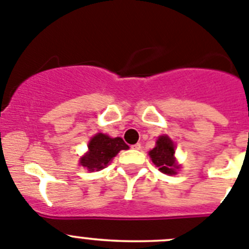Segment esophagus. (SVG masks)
I'll return each instance as SVG.
<instances>
[{"instance_id": "esophagus-1", "label": "esophagus", "mask_w": 249, "mask_h": 249, "mask_svg": "<svg viewBox=\"0 0 249 249\" xmlns=\"http://www.w3.org/2000/svg\"><path fill=\"white\" fill-rule=\"evenodd\" d=\"M131 147H133L134 150H140V147H141V144H139V142H138V144H134L133 146H131Z\"/></svg>"}]
</instances>
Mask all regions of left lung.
<instances>
[{
  "instance_id": "left-lung-1",
  "label": "left lung",
  "mask_w": 249,
  "mask_h": 249,
  "mask_svg": "<svg viewBox=\"0 0 249 249\" xmlns=\"http://www.w3.org/2000/svg\"><path fill=\"white\" fill-rule=\"evenodd\" d=\"M175 145L171 139L166 135H162L156 141V146L149 152L152 162L155 163V166L159 167L161 172L167 175L176 174V166L175 163Z\"/></svg>"
}]
</instances>
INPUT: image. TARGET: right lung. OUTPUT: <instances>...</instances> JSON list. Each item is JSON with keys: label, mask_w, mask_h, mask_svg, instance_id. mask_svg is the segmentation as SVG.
<instances>
[{"label": "right lung", "mask_w": 249, "mask_h": 249, "mask_svg": "<svg viewBox=\"0 0 249 249\" xmlns=\"http://www.w3.org/2000/svg\"><path fill=\"white\" fill-rule=\"evenodd\" d=\"M88 149V154L80 159V165L89 171H99L110 162L111 159L115 158L120 150H126L129 146L122 138H109L100 133L89 141Z\"/></svg>", "instance_id": "1"}]
</instances>
